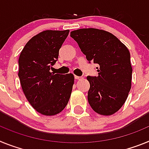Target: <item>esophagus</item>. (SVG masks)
Returning <instances> with one entry per match:
<instances>
[{"mask_svg": "<svg viewBox=\"0 0 149 149\" xmlns=\"http://www.w3.org/2000/svg\"><path fill=\"white\" fill-rule=\"evenodd\" d=\"M75 79L77 80H80V79H83V77H82V76H75Z\"/></svg>", "mask_w": 149, "mask_h": 149, "instance_id": "obj_1", "label": "esophagus"}]
</instances>
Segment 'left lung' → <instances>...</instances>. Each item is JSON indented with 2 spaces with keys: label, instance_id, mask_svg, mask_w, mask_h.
I'll return each instance as SVG.
<instances>
[{
  "label": "left lung",
  "instance_id": "8db88e82",
  "mask_svg": "<svg viewBox=\"0 0 149 149\" xmlns=\"http://www.w3.org/2000/svg\"><path fill=\"white\" fill-rule=\"evenodd\" d=\"M88 61L99 64L97 76H88V100L94 112L111 116L121 108L131 88L132 66L128 49L112 33L97 28L70 32Z\"/></svg>",
  "mask_w": 149,
  "mask_h": 149
}]
</instances>
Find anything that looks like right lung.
<instances>
[{
	"instance_id": "right-lung-1",
	"label": "right lung",
	"mask_w": 149,
	"mask_h": 149,
	"mask_svg": "<svg viewBox=\"0 0 149 149\" xmlns=\"http://www.w3.org/2000/svg\"><path fill=\"white\" fill-rule=\"evenodd\" d=\"M69 32L43 31L27 42L19 55L18 75L23 93L32 107L44 116L60 113L70 97L73 74L50 72Z\"/></svg>"
}]
</instances>
